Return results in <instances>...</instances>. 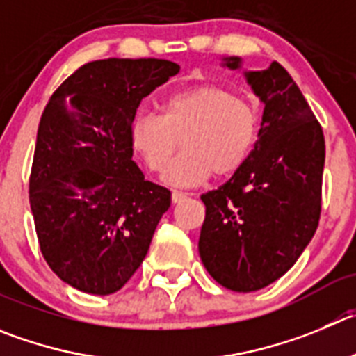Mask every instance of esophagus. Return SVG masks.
Wrapping results in <instances>:
<instances>
[{
  "mask_svg": "<svg viewBox=\"0 0 356 356\" xmlns=\"http://www.w3.org/2000/svg\"><path fill=\"white\" fill-rule=\"evenodd\" d=\"M188 198V195L182 193V191H172V200H174V204H179V202L186 200Z\"/></svg>",
  "mask_w": 356,
  "mask_h": 356,
  "instance_id": "34e87169",
  "label": "esophagus"
}]
</instances>
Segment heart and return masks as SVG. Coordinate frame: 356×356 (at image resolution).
Masks as SVG:
<instances>
[{
    "label": "heart",
    "mask_w": 356,
    "mask_h": 356,
    "mask_svg": "<svg viewBox=\"0 0 356 356\" xmlns=\"http://www.w3.org/2000/svg\"><path fill=\"white\" fill-rule=\"evenodd\" d=\"M260 131V114L249 99L218 84L174 92L163 114L140 112L131 121V144L149 170L172 186H197L227 177L245 163ZM185 151L171 161L178 145ZM172 163H170V161Z\"/></svg>",
    "instance_id": "b5f03b06"
}]
</instances>
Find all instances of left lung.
I'll use <instances>...</instances> for the list:
<instances>
[{"mask_svg":"<svg viewBox=\"0 0 356 356\" xmlns=\"http://www.w3.org/2000/svg\"><path fill=\"white\" fill-rule=\"evenodd\" d=\"M232 70L238 58H227ZM245 79L264 102L258 140L230 181L202 195L198 251L209 274L234 291H257L286 274L321 214L325 137L290 73L272 63Z\"/></svg>","mask_w":356,"mask_h":356,"instance_id":"8db88e82","label":"left lung"}]
</instances>
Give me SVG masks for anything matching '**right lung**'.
Here are the masks:
<instances>
[{"instance_id":"1","label":"right lung","mask_w":356,"mask_h":356,"mask_svg":"<svg viewBox=\"0 0 356 356\" xmlns=\"http://www.w3.org/2000/svg\"><path fill=\"white\" fill-rule=\"evenodd\" d=\"M179 70L154 58L86 63L43 111L29 175L36 237L52 272L84 293L121 290L170 207V191L133 161L131 121Z\"/></svg>"}]
</instances>
